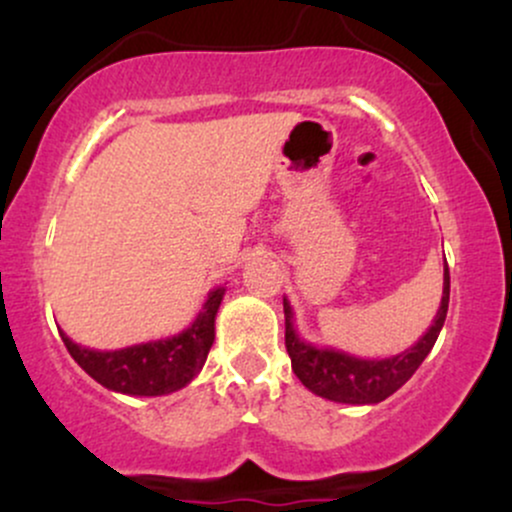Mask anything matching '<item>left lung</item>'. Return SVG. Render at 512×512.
<instances>
[{"mask_svg": "<svg viewBox=\"0 0 512 512\" xmlns=\"http://www.w3.org/2000/svg\"><path fill=\"white\" fill-rule=\"evenodd\" d=\"M450 303V272L445 262L443 274V298L433 325L411 349L392 358H356L334 349H317V346L303 342L293 327L291 305L284 298V317H286V351L291 356V368L298 380L315 392L317 397L332 399L342 404H378L397 392L416 368L424 363L428 351L436 344L440 330H443L445 315H448Z\"/></svg>", "mask_w": 512, "mask_h": 512, "instance_id": "1", "label": "left lung"}]
</instances>
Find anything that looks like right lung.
<instances>
[{
  "label": "right lung",
  "instance_id": "right-lung-1",
  "mask_svg": "<svg viewBox=\"0 0 512 512\" xmlns=\"http://www.w3.org/2000/svg\"><path fill=\"white\" fill-rule=\"evenodd\" d=\"M221 298L223 289L211 291L197 320L185 332L158 339V342L127 346V349H84L64 332L60 334L74 361L108 390L139 397L168 395L190 383L207 361L211 344H214V320Z\"/></svg>",
  "mask_w": 512,
  "mask_h": 512
}]
</instances>
